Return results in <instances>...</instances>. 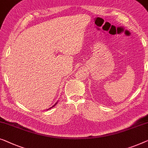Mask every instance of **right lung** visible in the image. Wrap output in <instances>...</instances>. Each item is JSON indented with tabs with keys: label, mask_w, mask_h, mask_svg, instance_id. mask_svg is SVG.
<instances>
[{
	"label": "right lung",
	"mask_w": 148,
	"mask_h": 148,
	"mask_svg": "<svg viewBox=\"0 0 148 148\" xmlns=\"http://www.w3.org/2000/svg\"><path fill=\"white\" fill-rule=\"evenodd\" d=\"M57 103V102L56 103H55V105H54V106H52V107H51V108H49V109H51V108H53V107H55V105H56ZM48 110H49V109H48Z\"/></svg>",
	"instance_id": "right-lung-1"
}]
</instances>
